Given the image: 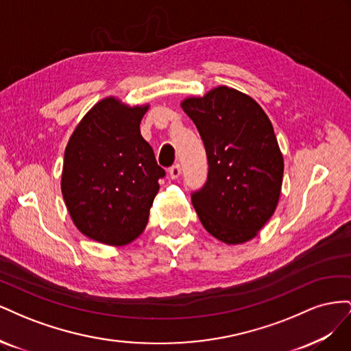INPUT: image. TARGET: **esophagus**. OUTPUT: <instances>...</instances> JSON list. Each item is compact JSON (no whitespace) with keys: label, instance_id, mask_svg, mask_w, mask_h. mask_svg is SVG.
<instances>
[{"label":"esophagus","instance_id":"esophagus-1","mask_svg":"<svg viewBox=\"0 0 351 351\" xmlns=\"http://www.w3.org/2000/svg\"><path fill=\"white\" fill-rule=\"evenodd\" d=\"M168 173L171 178H178L180 174H182V167H180V164H174L173 167H169Z\"/></svg>","mask_w":351,"mask_h":351}]
</instances>
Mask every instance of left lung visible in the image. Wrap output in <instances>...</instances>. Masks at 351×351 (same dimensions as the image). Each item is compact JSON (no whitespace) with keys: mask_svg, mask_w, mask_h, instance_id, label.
Here are the masks:
<instances>
[{"mask_svg":"<svg viewBox=\"0 0 351 351\" xmlns=\"http://www.w3.org/2000/svg\"><path fill=\"white\" fill-rule=\"evenodd\" d=\"M182 108L208 156V178L192 204L209 234L227 244L253 239L278 205L284 159L268 115L249 95L218 86Z\"/></svg>","mask_w":351,"mask_h":351,"instance_id":"obj_1","label":"left lung"}]
</instances>
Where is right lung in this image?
Masks as SVG:
<instances>
[{"label": "right lung", "mask_w": 351, "mask_h": 351, "mask_svg": "<svg viewBox=\"0 0 351 351\" xmlns=\"http://www.w3.org/2000/svg\"><path fill=\"white\" fill-rule=\"evenodd\" d=\"M149 105L99 101L73 132L64 152L61 192L84 236L110 246L139 237L165 176L141 134Z\"/></svg>", "instance_id": "obj_1"}]
</instances>
